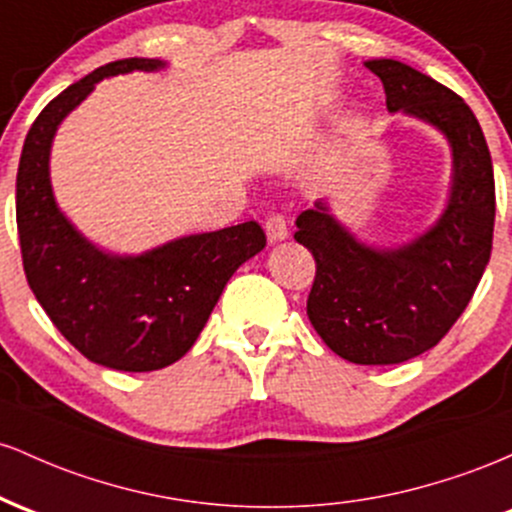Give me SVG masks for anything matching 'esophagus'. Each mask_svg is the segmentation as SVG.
I'll return each mask as SVG.
<instances>
[{
    "instance_id": "1",
    "label": "esophagus",
    "mask_w": 512,
    "mask_h": 512,
    "mask_svg": "<svg viewBox=\"0 0 512 512\" xmlns=\"http://www.w3.org/2000/svg\"><path fill=\"white\" fill-rule=\"evenodd\" d=\"M266 234L268 241H283L287 239V220L280 212H273L266 220Z\"/></svg>"
}]
</instances>
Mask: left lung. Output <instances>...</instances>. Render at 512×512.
Listing matches in <instances>:
<instances>
[{
	"label": "left lung",
	"mask_w": 512,
	"mask_h": 512,
	"mask_svg": "<svg viewBox=\"0 0 512 512\" xmlns=\"http://www.w3.org/2000/svg\"><path fill=\"white\" fill-rule=\"evenodd\" d=\"M392 113L426 120L452 147L447 208L396 249L358 241L324 200L297 217L295 239L317 261L307 314L321 341L355 365H396L438 346L486 271L496 186L486 137L455 91L399 60H367Z\"/></svg>",
	"instance_id": "8db88e82"
}]
</instances>
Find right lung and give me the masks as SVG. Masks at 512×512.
<instances>
[{
	"mask_svg": "<svg viewBox=\"0 0 512 512\" xmlns=\"http://www.w3.org/2000/svg\"><path fill=\"white\" fill-rule=\"evenodd\" d=\"M164 65L125 57L67 86L28 130L16 174V227L33 295L84 358L123 372L162 370L183 358L227 280L266 246L261 225L251 220L174 239L140 256H113L84 239L57 208L50 186L57 125L101 79Z\"/></svg>",
	"mask_w": 512,
	"mask_h": 512,
	"instance_id": "1",
	"label": "right lung"
}]
</instances>
